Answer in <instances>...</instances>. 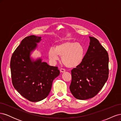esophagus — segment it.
<instances>
[{
    "instance_id": "obj_1",
    "label": "esophagus",
    "mask_w": 121,
    "mask_h": 121,
    "mask_svg": "<svg viewBox=\"0 0 121 121\" xmlns=\"http://www.w3.org/2000/svg\"><path fill=\"white\" fill-rule=\"evenodd\" d=\"M65 69L61 68V69H60V72L61 73H64V72H65Z\"/></svg>"
}]
</instances>
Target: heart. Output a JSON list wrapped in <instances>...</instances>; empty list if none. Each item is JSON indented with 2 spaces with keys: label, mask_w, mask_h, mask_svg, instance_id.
Instances as JSON below:
<instances>
[{
  "label": "heart",
  "mask_w": 121,
  "mask_h": 121,
  "mask_svg": "<svg viewBox=\"0 0 121 121\" xmlns=\"http://www.w3.org/2000/svg\"><path fill=\"white\" fill-rule=\"evenodd\" d=\"M85 50L82 44L72 41H65L57 45L48 51L50 60L55 63L62 57V61L68 68H75L81 64L84 57Z\"/></svg>",
  "instance_id": "obj_1"
}]
</instances>
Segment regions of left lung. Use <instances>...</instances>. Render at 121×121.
I'll use <instances>...</instances> for the list:
<instances>
[{
  "instance_id": "1",
  "label": "left lung",
  "mask_w": 121,
  "mask_h": 121,
  "mask_svg": "<svg viewBox=\"0 0 121 121\" xmlns=\"http://www.w3.org/2000/svg\"><path fill=\"white\" fill-rule=\"evenodd\" d=\"M90 42L82 63L72 69L69 89L73 95L80 100L92 98L104 87L108 77V55L95 38Z\"/></svg>"
}]
</instances>
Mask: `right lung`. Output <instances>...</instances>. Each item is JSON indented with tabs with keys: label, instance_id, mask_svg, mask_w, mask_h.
Instances as JSON below:
<instances>
[{
	"label": "right lung",
	"instance_id": "obj_1",
	"mask_svg": "<svg viewBox=\"0 0 121 121\" xmlns=\"http://www.w3.org/2000/svg\"><path fill=\"white\" fill-rule=\"evenodd\" d=\"M41 40L34 35L25 37L14 50L10 63L14 88L32 102L41 101L48 95L53 80L60 73L57 67L50 66L40 58L32 61L30 53Z\"/></svg>",
	"mask_w": 121,
	"mask_h": 121
}]
</instances>
